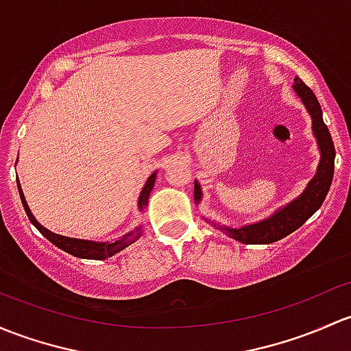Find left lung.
Listing matches in <instances>:
<instances>
[{"label": "left lung", "instance_id": "1", "mask_svg": "<svg viewBox=\"0 0 351 351\" xmlns=\"http://www.w3.org/2000/svg\"><path fill=\"white\" fill-rule=\"evenodd\" d=\"M293 87L296 94L301 97L304 108L311 114L313 134H315L316 141H318L319 153H322L318 171H316L315 178L308 183L306 190L302 191L296 200L279 208L269 219L261 220V222L252 225H245V227L241 228L220 225V230L242 243H271L281 241L286 235L293 234L296 228H300L323 205L328 190L331 186V180H333L335 173V154L337 153H335L333 139H331L330 131H328L326 124L323 123L322 106H319L318 99L313 94L311 88L306 86L301 79L294 80ZM193 195L195 202L202 200V188L198 182H195Z\"/></svg>", "mask_w": 351, "mask_h": 351}]
</instances>
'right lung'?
I'll use <instances>...</instances> for the list:
<instances>
[{
  "label": "right lung",
  "instance_id": "add662e5",
  "mask_svg": "<svg viewBox=\"0 0 351 351\" xmlns=\"http://www.w3.org/2000/svg\"><path fill=\"white\" fill-rule=\"evenodd\" d=\"M154 180H156V173H153V175L147 178L146 185L143 186L141 193H139V200H138L139 210H145V206L147 205V198H149L151 190H153V186H154ZM18 191H20L21 204H23V208H25V212H27L29 222L38 228V232L43 235V237L49 239L53 245H57L58 249L65 250V252L70 254V256L80 257V259L104 261V259H108V257H112L114 254L121 252L123 249H126L128 245H131L132 242H136L139 237H141V232H143L141 227H136L134 230L128 232L126 235H123V237L117 239V241H114V242L84 241V239H72V237H65V235L53 234V232L47 230L43 225H40L38 222H36V219L33 217L32 210H29V206L27 205V200H25V195H23V191H21L20 183H18Z\"/></svg>",
  "mask_w": 351,
  "mask_h": 351
}]
</instances>
